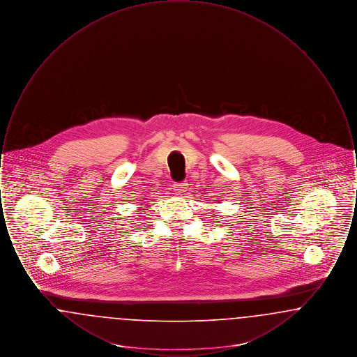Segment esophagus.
Instances as JSON below:
<instances>
[{"label":"esophagus","instance_id":"esophagus-1","mask_svg":"<svg viewBox=\"0 0 357 357\" xmlns=\"http://www.w3.org/2000/svg\"><path fill=\"white\" fill-rule=\"evenodd\" d=\"M187 188L186 182H179V183H175L174 185V190L178 192V194H182V192H185Z\"/></svg>","mask_w":357,"mask_h":357}]
</instances>
